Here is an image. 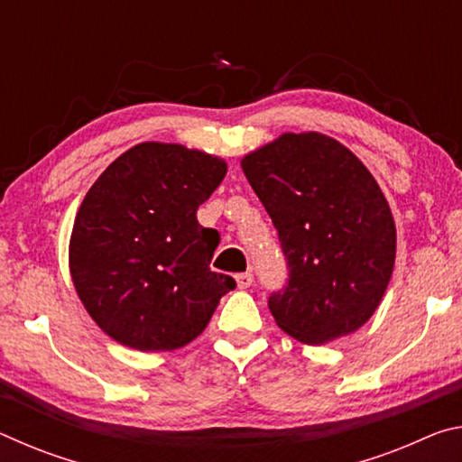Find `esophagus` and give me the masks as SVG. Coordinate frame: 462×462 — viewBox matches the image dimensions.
<instances>
[{"mask_svg": "<svg viewBox=\"0 0 462 462\" xmlns=\"http://www.w3.org/2000/svg\"><path fill=\"white\" fill-rule=\"evenodd\" d=\"M253 283H254V277L250 275V273H240V275H236L238 289H248Z\"/></svg>", "mask_w": 462, "mask_h": 462, "instance_id": "esophagus-1", "label": "esophagus"}]
</instances>
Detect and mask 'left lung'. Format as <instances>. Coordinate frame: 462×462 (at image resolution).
<instances>
[{"label":"left lung","mask_w":462,"mask_h":462,"mask_svg":"<svg viewBox=\"0 0 462 462\" xmlns=\"http://www.w3.org/2000/svg\"><path fill=\"white\" fill-rule=\"evenodd\" d=\"M240 165L287 261V285L269 297L277 326L303 344L356 332L383 300L397 240L369 169L319 132H287Z\"/></svg>","instance_id":"obj_1"}]
</instances>
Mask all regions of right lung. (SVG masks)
<instances>
[{"label": "right lung", "instance_id": "right-lung-1", "mask_svg": "<svg viewBox=\"0 0 462 462\" xmlns=\"http://www.w3.org/2000/svg\"><path fill=\"white\" fill-rule=\"evenodd\" d=\"M226 171L217 156L143 143L91 185L75 216L69 267L88 314L116 342L143 353L181 348L236 287L209 269L220 234L198 222Z\"/></svg>", "mask_w": 462, "mask_h": 462}]
</instances>
